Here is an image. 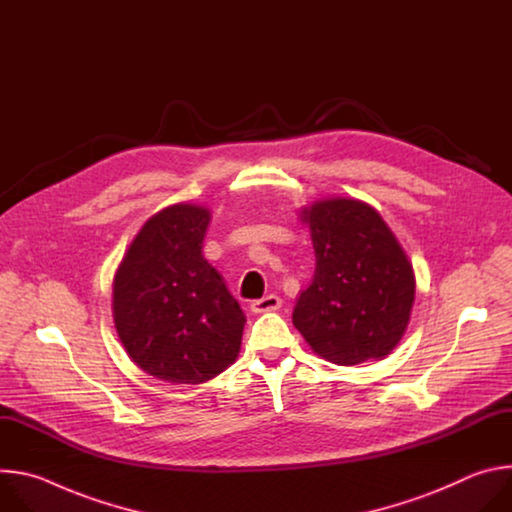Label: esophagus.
<instances>
[{
    "label": "esophagus",
    "mask_w": 512,
    "mask_h": 512,
    "mask_svg": "<svg viewBox=\"0 0 512 512\" xmlns=\"http://www.w3.org/2000/svg\"><path fill=\"white\" fill-rule=\"evenodd\" d=\"M279 308H281V298L275 296V294H269V296H265V298H261V300H255V302L251 304V310H253L255 314L275 312V310H279Z\"/></svg>",
    "instance_id": "34e87169"
}]
</instances>
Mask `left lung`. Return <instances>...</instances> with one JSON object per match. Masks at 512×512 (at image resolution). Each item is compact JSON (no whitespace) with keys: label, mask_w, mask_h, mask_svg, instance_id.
Returning <instances> with one entry per match:
<instances>
[{"label":"left lung","mask_w":512,"mask_h":512,"mask_svg":"<svg viewBox=\"0 0 512 512\" xmlns=\"http://www.w3.org/2000/svg\"><path fill=\"white\" fill-rule=\"evenodd\" d=\"M316 251L310 287L294 308V326L330 362L387 356L401 340L415 277L381 214L360 200L330 198L304 210Z\"/></svg>","instance_id":"8db88e82"}]
</instances>
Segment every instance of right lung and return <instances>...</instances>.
<instances>
[{"label":"right lung","instance_id":"obj_1","mask_svg":"<svg viewBox=\"0 0 512 512\" xmlns=\"http://www.w3.org/2000/svg\"><path fill=\"white\" fill-rule=\"evenodd\" d=\"M210 212L174 204L131 243L113 285L117 334L141 371L198 385L237 358L245 314L202 255Z\"/></svg>","mask_w":512,"mask_h":512}]
</instances>
